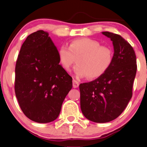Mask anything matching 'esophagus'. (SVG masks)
I'll list each match as a JSON object with an SVG mask.
<instances>
[{
    "label": "esophagus",
    "instance_id": "obj_1",
    "mask_svg": "<svg viewBox=\"0 0 147 147\" xmlns=\"http://www.w3.org/2000/svg\"><path fill=\"white\" fill-rule=\"evenodd\" d=\"M79 82L78 81H76L75 80H73V81H72V85H73L74 88H78L79 87Z\"/></svg>",
    "mask_w": 147,
    "mask_h": 147
}]
</instances>
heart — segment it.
I'll list each match as a JSON object with an SVG mask.
<instances>
[{"instance_id": "heart-1", "label": "heart", "mask_w": 147, "mask_h": 147, "mask_svg": "<svg viewBox=\"0 0 147 147\" xmlns=\"http://www.w3.org/2000/svg\"><path fill=\"white\" fill-rule=\"evenodd\" d=\"M58 58L62 67L67 72L75 63V73L78 78L97 79L107 72L113 60V52L109 47L100 45L90 38H78L71 41L68 47L63 45L58 50Z\"/></svg>"}]
</instances>
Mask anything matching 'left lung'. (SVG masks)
<instances>
[{
	"label": "left lung",
	"mask_w": 147,
	"mask_h": 147,
	"mask_svg": "<svg viewBox=\"0 0 147 147\" xmlns=\"http://www.w3.org/2000/svg\"><path fill=\"white\" fill-rule=\"evenodd\" d=\"M102 34L113 43L112 64L101 77L79 86L82 114L97 123L112 121L125 109L132 97L137 68L134 50L127 40L112 32Z\"/></svg>",
	"instance_id": "8db88e82"
}]
</instances>
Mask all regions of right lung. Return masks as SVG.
Instances as JSON below:
<instances>
[{"label": "right lung", "mask_w": 147, "mask_h": 147, "mask_svg": "<svg viewBox=\"0 0 147 147\" xmlns=\"http://www.w3.org/2000/svg\"><path fill=\"white\" fill-rule=\"evenodd\" d=\"M59 63L57 47L47 32L28 35L16 61L15 92L21 110L32 121L48 123L60 115L72 78Z\"/></svg>", "instance_id": "1"}]
</instances>
